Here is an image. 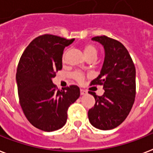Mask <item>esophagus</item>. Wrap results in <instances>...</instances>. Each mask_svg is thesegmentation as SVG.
Here are the masks:
<instances>
[{
	"label": "esophagus",
	"mask_w": 153,
	"mask_h": 153,
	"mask_svg": "<svg viewBox=\"0 0 153 153\" xmlns=\"http://www.w3.org/2000/svg\"><path fill=\"white\" fill-rule=\"evenodd\" d=\"M87 94V92L85 91V89H80V94L81 95H85V94Z\"/></svg>",
	"instance_id": "34e87169"
}]
</instances>
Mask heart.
Wrapping results in <instances>:
<instances>
[{
	"mask_svg": "<svg viewBox=\"0 0 153 153\" xmlns=\"http://www.w3.org/2000/svg\"><path fill=\"white\" fill-rule=\"evenodd\" d=\"M82 48L83 52H84V54H85V57H86L87 59H89L90 57H94V58H96L97 56V48L94 46V45H85ZM65 57L66 52H64V53H63V56H62L61 59L63 64L65 63ZM71 77H72L73 79H74V80L77 81V82H82V80L84 79V74H83L82 73L79 72V71H75V72L73 73V74H71Z\"/></svg>",
	"mask_w": 153,
	"mask_h": 153,
	"instance_id": "obj_1",
	"label": "heart"
}]
</instances>
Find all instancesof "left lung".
<instances>
[{
	"label": "left lung",
	"mask_w": 153,
	"mask_h": 153,
	"mask_svg": "<svg viewBox=\"0 0 153 153\" xmlns=\"http://www.w3.org/2000/svg\"><path fill=\"white\" fill-rule=\"evenodd\" d=\"M104 45L105 57L100 74L90 85H102L105 93L95 98V105L88 111L90 123L97 129L111 130L126 120L136 95V70L130 53L119 41L105 35L92 38Z\"/></svg>",
	"instance_id": "left-lung-1"
}]
</instances>
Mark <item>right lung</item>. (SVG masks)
<instances>
[{
	"mask_svg": "<svg viewBox=\"0 0 153 153\" xmlns=\"http://www.w3.org/2000/svg\"><path fill=\"white\" fill-rule=\"evenodd\" d=\"M74 41L53 34L38 36L26 48L19 61L16 82L19 104L28 121L43 131L63 127L68 108L80 96L79 86L71 85L58 90L52 81L62 69L64 48Z\"/></svg>",
	"mask_w": 153,
	"mask_h": 153,
	"instance_id": "right-lung-1",
	"label": "right lung"
}]
</instances>
